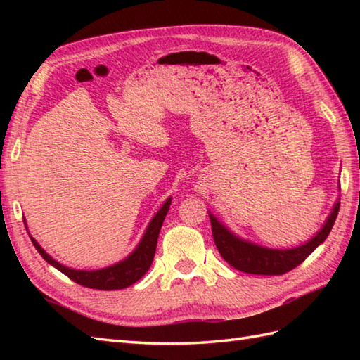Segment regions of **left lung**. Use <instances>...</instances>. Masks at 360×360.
Returning a JSON list of instances; mask_svg holds the SVG:
<instances>
[{
    "label": "left lung",
    "instance_id": "1",
    "mask_svg": "<svg viewBox=\"0 0 360 360\" xmlns=\"http://www.w3.org/2000/svg\"><path fill=\"white\" fill-rule=\"evenodd\" d=\"M340 200L334 204L333 212L328 217L326 223L316 236H312L308 243L302 244V246L285 250L263 248L258 246V244L241 240L229 231L227 227L221 224L210 213L209 217L213 241H215L221 257L232 267L254 275H283L292 271L298 264H302L317 249V246H320L328 238L334 226V221L338 218Z\"/></svg>",
    "mask_w": 360,
    "mask_h": 360
}]
</instances>
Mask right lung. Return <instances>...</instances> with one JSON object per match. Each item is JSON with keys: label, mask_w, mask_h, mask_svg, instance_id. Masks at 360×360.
Masks as SVG:
<instances>
[{"label": "right lung", "mask_w": 360, "mask_h": 360, "mask_svg": "<svg viewBox=\"0 0 360 360\" xmlns=\"http://www.w3.org/2000/svg\"><path fill=\"white\" fill-rule=\"evenodd\" d=\"M170 204H172V198H168L162 207L159 209V212L150 221V224L147 227V231H145L141 243L137 244V248L131 252V254H129L125 259H122L120 263L103 267V269L77 271V269H71V267H66L63 264H60L58 262H56V259H53L49 254H46L40 244H38L32 236L30 235L29 236L30 240H32L35 249L38 250V254H40L51 266L56 267V269H58L60 272H63L66 277H70L72 281L91 289H101V290L124 289V288L131 286L133 283L142 278L145 272L150 269L153 258H155L160 227H162L167 212L170 209Z\"/></svg>", "instance_id": "add662e5"}]
</instances>
